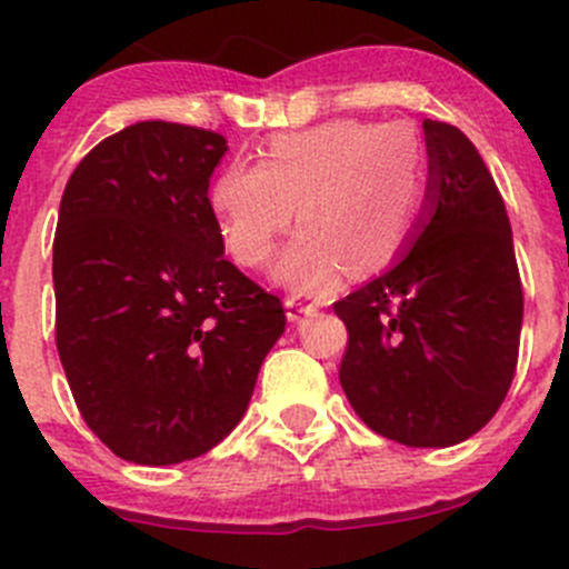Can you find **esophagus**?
<instances>
[{"label": "esophagus", "mask_w": 569, "mask_h": 569, "mask_svg": "<svg viewBox=\"0 0 569 569\" xmlns=\"http://www.w3.org/2000/svg\"><path fill=\"white\" fill-rule=\"evenodd\" d=\"M311 313H317V306H313V302H302L297 300V297H289V300H286V319L289 321H300L302 317H311Z\"/></svg>", "instance_id": "esophagus-1"}]
</instances>
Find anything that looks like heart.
<instances>
[{
	"label": "heart",
	"mask_w": 569,
	"mask_h": 569,
	"mask_svg": "<svg viewBox=\"0 0 569 569\" xmlns=\"http://www.w3.org/2000/svg\"><path fill=\"white\" fill-rule=\"evenodd\" d=\"M423 194L427 151L412 126L338 118L272 137L261 164L231 162L209 203L226 248L250 269L272 258L300 214L274 280L325 295L347 269L366 278L391 267L416 231Z\"/></svg>",
	"instance_id": "1"
}]
</instances>
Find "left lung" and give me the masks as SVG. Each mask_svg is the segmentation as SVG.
I'll use <instances>...</instances> for the list:
<instances>
[{
  "mask_svg": "<svg viewBox=\"0 0 569 569\" xmlns=\"http://www.w3.org/2000/svg\"><path fill=\"white\" fill-rule=\"evenodd\" d=\"M423 211L386 274L338 300V380L363 423L412 449L479 432L518 369L523 289L507 206L473 142L423 120Z\"/></svg>",
  "mask_w": 569,
  "mask_h": 569,
  "instance_id": "left-lung-1",
  "label": "left lung"
}]
</instances>
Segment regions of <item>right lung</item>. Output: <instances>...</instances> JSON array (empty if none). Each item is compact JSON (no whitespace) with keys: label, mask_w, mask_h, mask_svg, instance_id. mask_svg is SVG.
<instances>
[{"label":"right lung","mask_w":569,"mask_h":569,"mask_svg":"<svg viewBox=\"0 0 569 569\" xmlns=\"http://www.w3.org/2000/svg\"><path fill=\"white\" fill-rule=\"evenodd\" d=\"M226 151L217 131L142 120L101 140L62 192L57 352L84 423L120 460L214 449L283 336L278 297L222 256L209 178Z\"/></svg>","instance_id":"add662e5"}]
</instances>
